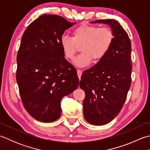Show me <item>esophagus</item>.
<instances>
[{
  "label": "esophagus",
  "instance_id": "esophagus-1",
  "mask_svg": "<svg viewBox=\"0 0 150 150\" xmlns=\"http://www.w3.org/2000/svg\"><path fill=\"white\" fill-rule=\"evenodd\" d=\"M77 75H78V77H79V79H81V75H82V71L81 69H77Z\"/></svg>",
  "mask_w": 150,
  "mask_h": 150
}]
</instances>
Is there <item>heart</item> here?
<instances>
[{
  "instance_id": "1",
  "label": "heart",
  "mask_w": 150,
  "mask_h": 150,
  "mask_svg": "<svg viewBox=\"0 0 150 150\" xmlns=\"http://www.w3.org/2000/svg\"><path fill=\"white\" fill-rule=\"evenodd\" d=\"M114 39L113 31L108 27L82 24L72 31L71 37L64 36L60 40L63 53L67 59L73 60L80 47L81 53L74 60L79 67L97 62L106 55Z\"/></svg>"
}]
</instances>
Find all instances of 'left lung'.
Masks as SVG:
<instances>
[{"label":"left lung","instance_id":"1","mask_svg":"<svg viewBox=\"0 0 150 150\" xmlns=\"http://www.w3.org/2000/svg\"><path fill=\"white\" fill-rule=\"evenodd\" d=\"M90 23L108 24L114 35L108 52L95 66L85 70L80 82L86 94L84 119L93 125L102 126L115 119L125 103L132 82V44L117 21L109 19Z\"/></svg>","mask_w":150,"mask_h":150}]
</instances>
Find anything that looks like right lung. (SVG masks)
Wrapping results in <instances>:
<instances>
[{"label": "right lung", "mask_w": 150, "mask_h": 150, "mask_svg": "<svg viewBox=\"0 0 150 150\" xmlns=\"http://www.w3.org/2000/svg\"><path fill=\"white\" fill-rule=\"evenodd\" d=\"M56 15H43L22 37L16 79L25 109L36 120L51 122L61 114L60 100L77 88V70L64 59L60 40L75 24Z\"/></svg>", "instance_id": "1"}]
</instances>
